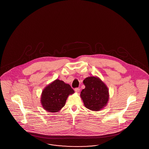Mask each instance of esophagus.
<instances>
[{
    "label": "esophagus",
    "instance_id": "obj_1",
    "mask_svg": "<svg viewBox=\"0 0 149 149\" xmlns=\"http://www.w3.org/2000/svg\"><path fill=\"white\" fill-rule=\"evenodd\" d=\"M80 88H75V91L77 92V93H79V92H80Z\"/></svg>",
    "mask_w": 149,
    "mask_h": 149
}]
</instances>
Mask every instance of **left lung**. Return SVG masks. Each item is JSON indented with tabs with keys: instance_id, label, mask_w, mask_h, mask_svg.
<instances>
[{
	"instance_id": "1",
	"label": "left lung",
	"mask_w": 149,
	"mask_h": 149,
	"mask_svg": "<svg viewBox=\"0 0 149 149\" xmlns=\"http://www.w3.org/2000/svg\"><path fill=\"white\" fill-rule=\"evenodd\" d=\"M85 88L81 92L80 96L86 108L92 111H99L107 105L109 100L107 86L99 77H86L83 81Z\"/></svg>"
}]
</instances>
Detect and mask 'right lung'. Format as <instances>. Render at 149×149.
Returning <instances> with one entry per match:
<instances>
[{"instance_id":"add662e5","label":"right lung","mask_w":149,"mask_h":149,"mask_svg":"<svg viewBox=\"0 0 149 149\" xmlns=\"http://www.w3.org/2000/svg\"><path fill=\"white\" fill-rule=\"evenodd\" d=\"M74 93V91L69 84L56 79L42 91L41 103L45 110L57 113L65 105L69 95Z\"/></svg>"}]
</instances>
